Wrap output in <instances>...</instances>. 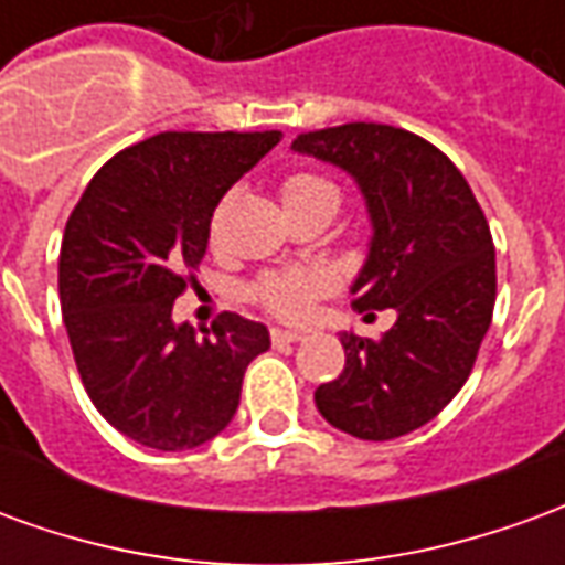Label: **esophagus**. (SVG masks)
<instances>
[{"label":"esophagus","mask_w":565,"mask_h":565,"mask_svg":"<svg viewBox=\"0 0 565 565\" xmlns=\"http://www.w3.org/2000/svg\"><path fill=\"white\" fill-rule=\"evenodd\" d=\"M302 339H306L302 332L271 330V344H275V348H281V344H296V342H302Z\"/></svg>","instance_id":"obj_1"}]
</instances>
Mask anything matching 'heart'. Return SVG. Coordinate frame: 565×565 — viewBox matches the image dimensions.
<instances>
[{
	"instance_id": "obj_1",
	"label": "heart",
	"mask_w": 565,
	"mask_h": 565,
	"mask_svg": "<svg viewBox=\"0 0 565 565\" xmlns=\"http://www.w3.org/2000/svg\"><path fill=\"white\" fill-rule=\"evenodd\" d=\"M281 202L287 214L311 209H339V190L320 174L296 172L284 178ZM330 275L320 269L271 271L254 284V299L275 318L302 320L320 296L330 290Z\"/></svg>"
}]
</instances>
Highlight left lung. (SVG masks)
<instances>
[{
    "label": "left lung",
    "mask_w": 565,
    "mask_h": 565,
    "mask_svg": "<svg viewBox=\"0 0 565 565\" xmlns=\"http://www.w3.org/2000/svg\"><path fill=\"white\" fill-rule=\"evenodd\" d=\"M296 153L339 166L366 199L372 238L351 284L356 311L393 308L375 339L342 332L344 369L315 391L335 429L387 441L429 424L460 393L497 302V250L460 169L387 124L302 132Z\"/></svg>",
    "instance_id": "8db88e82"
}]
</instances>
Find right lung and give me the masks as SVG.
<instances>
[{"mask_svg": "<svg viewBox=\"0 0 565 565\" xmlns=\"http://www.w3.org/2000/svg\"><path fill=\"white\" fill-rule=\"evenodd\" d=\"M281 132H160L105 162L60 247V306L84 391L108 424L157 450L223 433L250 360L269 351L257 320L223 315L196 335L174 323L186 269L205 257L223 193Z\"/></svg>", "mask_w": 565, "mask_h": 565, "instance_id": "obj_1", "label": "right lung"}]
</instances>
